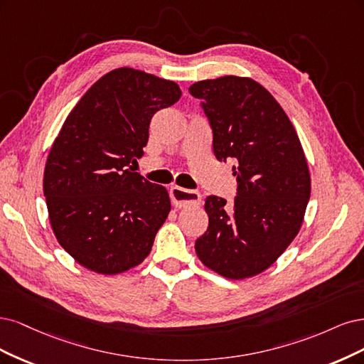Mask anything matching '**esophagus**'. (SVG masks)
I'll return each mask as SVG.
<instances>
[{"label": "esophagus", "instance_id": "obj_1", "mask_svg": "<svg viewBox=\"0 0 364 364\" xmlns=\"http://www.w3.org/2000/svg\"><path fill=\"white\" fill-rule=\"evenodd\" d=\"M171 199L172 204L177 208H187V207H195L201 204V193L196 191H187L183 187L173 186L171 187Z\"/></svg>", "mask_w": 364, "mask_h": 364}]
</instances>
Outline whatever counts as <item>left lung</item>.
I'll return each mask as SVG.
<instances>
[{
  "label": "left lung",
  "mask_w": 364,
  "mask_h": 364,
  "mask_svg": "<svg viewBox=\"0 0 364 364\" xmlns=\"http://www.w3.org/2000/svg\"><path fill=\"white\" fill-rule=\"evenodd\" d=\"M213 130L218 160H236L237 196H208V228L195 242L198 259L216 274H262L301 230L311 180L295 127L278 101L250 77L225 75L189 87Z\"/></svg>",
  "instance_id": "left-lung-1"
}]
</instances>
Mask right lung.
Returning a JSON list of instances; mask_svg holds the SVG:
<instances>
[{"instance_id": "right-lung-1", "label": "right lung", "mask_w": 364, "mask_h": 364, "mask_svg": "<svg viewBox=\"0 0 364 364\" xmlns=\"http://www.w3.org/2000/svg\"><path fill=\"white\" fill-rule=\"evenodd\" d=\"M173 81L118 68L68 114L50 149L43 195L57 242L83 267L122 274L151 252L171 212L165 187L132 172L156 112L175 104Z\"/></svg>"}]
</instances>
